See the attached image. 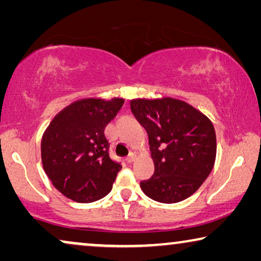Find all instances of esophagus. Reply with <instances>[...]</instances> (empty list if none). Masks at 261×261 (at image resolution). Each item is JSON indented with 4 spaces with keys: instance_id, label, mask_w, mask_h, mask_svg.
I'll use <instances>...</instances> for the list:
<instances>
[{
    "instance_id": "esophagus-1",
    "label": "esophagus",
    "mask_w": 261,
    "mask_h": 261,
    "mask_svg": "<svg viewBox=\"0 0 261 261\" xmlns=\"http://www.w3.org/2000/svg\"><path fill=\"white\" fill-rule=\"evenodd\" d=\"M135 158H137V155H135V153H129V154H128V156L126 158V162L128 163V164H130V163H133L134 160H135Z\"/></svg>"
}]
</instances>
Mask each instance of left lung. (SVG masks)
Returning a JSON list of instances; mask_svg holds the SVG:
<instances>
[{
    "label": "left lung",
    "mask_w": 261,
    "mask_h": 261,
    "mask_svg": "<svg viewBox=\"0 0 261 261\" xmlns=\"http://www.w3.org/2000/svg\"><path fill=\"white\" fill-rule=\"evenodd\" d=\"M132 113L148 135L154 174L140 181L146 196L177 203L198 190L212 172L216 135L208 117L174 98L133 99Z\"/></svg>",
    "instance_id": "left-lung-1"
}]
</instances>
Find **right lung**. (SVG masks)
Masks as SVG:
<instances>
[{
	"label": "right lung",
	"instance_id": "1",
	"mask_svg": "<svg viewBox=\"0 0 261 261\" xmlns=\"http://www.w3.org/2000/svg\"><path fill=\"white\" fill-rule=\"evenodd\" d=\"M122 98H85L67 106L46 129L41 141L42 166L52 184L80 203L110 192L121 164L109 156L105 128L121 109Z\"/></svg>",
	"mask_w": 261,
	"mask_h": 261
}]
</instances>
